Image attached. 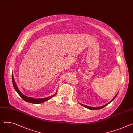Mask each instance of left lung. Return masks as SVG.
Listing matches in <instances>:
<instances>
[{
  "label": "left lung",
  "mask_w": 133,
  "mask_h": 133,
  "mask_svg": "<svg viewBox=\"0 0 133 133\" xmlns=\"http://www.w3.org/2000/svg\"><path fill=\"white\" fill-rule=\"evenodd\" d=\"M118 94V92L117 93V94L116 96H114V98H113L109 103H108V104H107L106 105H103V106H102V107H88V106H87V105H83V104H81V105L83 106V107H84L85 108H87V109H89V110H99V109H102V108L105 107L106 106H107L109 104H110L111 102H112L115 99V98H116V97H117Z\"/></svg>",
  "instance_id": "left-lung-1"
}]
</instances>
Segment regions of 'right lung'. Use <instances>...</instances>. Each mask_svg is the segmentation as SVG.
I'll use <instances>...</instances> for the list:
<instances>
[{
    "instance_id": "obj_1",
    "label": "right lung",
    "mask_w": 133,
    "mask_h": 133,
    "mask_svg": "<svg viewBox=\"0 0 133 133\" xmlns=\"http://www.w3.org/2000/svg\"><path fill=\"white\" fill-rule=\"evenodd\" d=\"M12 82H13V87L14 88V89L15 90V91L17 92V93L19 95V96L21 97V98L25 101L26 102H29V103H33V104H40V103H42L43 102H45L50 99H51L53 97H54L56 95L57 92H56V94L54 95H52L51 96L46 97V98H32V97H27L25 96L24 95H23L19 89L18 87H17L16 84L14 81V76L13 75H12Z\"/></svg>"
}]
</instances>
